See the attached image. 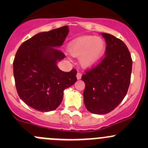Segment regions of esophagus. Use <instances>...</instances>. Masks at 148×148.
<instances>
[{"label": "esophagus", "instance_id": "34e87169", "mask_svg": "<svg viewBox=\"0 0 148 148\" xmlns=\"http://www.w3.org/2000/svg\"><path fill=\"white\" fill-rule=\"evenodd\" d=\"M77 79H80L82 78V74L80 72H78L77 74Z\"/></svg>", "mask_w": 148, "mask_h": 148}]
</instances>
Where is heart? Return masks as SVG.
Wrapping results in <instances>:
<instances>
[{
  "label": "heart",
  "mask_w": 148,
  "mask_h": 148,
  "mask_svg": "<svg viewBox=\"0 0 148 148\" xmlns=\"http://www.w3.org/2000/svg\"><path fill=\"white\" fill-rule=\"evenodd\" d=\"M105 48V41L101 37L84 36L71 41L67 49L71 56L79 58L82 66L90 67L99 62Z\"/></svg>",
  "instance_id": "heart-1"
}]
</instances>
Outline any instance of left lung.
Segmentation results:
<instances>
[{"label": "left lung", "instance_id": "8db88e82", "mask_svg": "<svg viewBox=\"0 0 148 148\" xmlns=\"http://www.w3.org/2000/svg\"><path fill=\"white\" fill-rule=\"evenodd\" d=\"M101 34L107 44L105 56L82 77L85 83V107L97 114L110 112L123 100L130 83L132 66L125 43L111 34Z\"/></svg>", "mask_w": 148, "mask_h": 148}]
</instances>
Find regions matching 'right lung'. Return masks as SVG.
Here are the masks:
<instances>
[{
    "label": "right lung",
    "mask_w": 148,
    "mask_h": 148,
    "mask_svg": "<svg viewBox=\"0 0 148 148\" xmlns=\"http://www.w3.org/2000/svg\"><path fill=\"white\" fill-rule=\"evenodd\" d=\"M67 26L41 32L24 41L13 61L16 90L28 106L40 112L54 110L62 102L64 91L77 82V70L65 72L57 62L65 55L56 48L68 35Z\"/></svg>",
    "instance_id": "obj_1"
}]
</instances>
